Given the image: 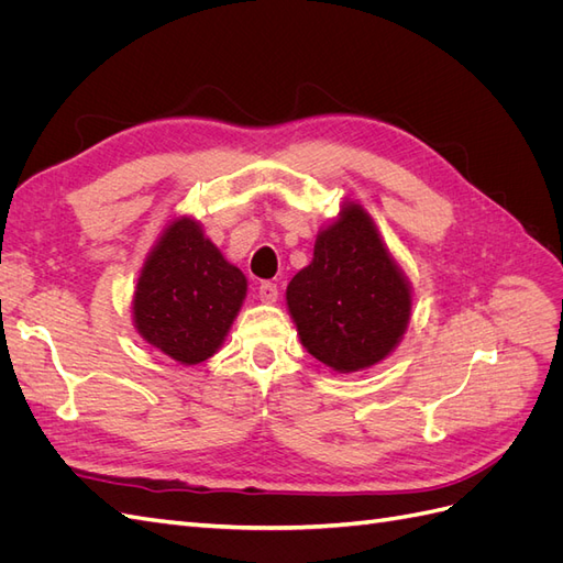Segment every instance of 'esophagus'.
<instances>
[{
	"label": "esophagus",
	"instance_id": "34e87169",
	"mask_svg": "<svg viewBox=\"0 0 563 563\" xmlns=\"http://www.w3.org/2000/svg\"><path fill=\"white\" fill-rule=\"evenodd\" d=\"M258 298H261L263 302H267V305L277 302V298H279V288H277V284L263 282V284L258 286Z\"/></svg>",
	"mask_w": 563,
	"mask_h": 563
}]
</instances>
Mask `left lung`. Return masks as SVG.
<instances>
[{
	"instance_id": "1",
	"label": "left lung",
	"mask_w": 563,
	"mask_h": 563,
	"mask_svg": "<svg viewBox=\"0 0 563 563\" xmlns=\"http://www.w3.org/2000/svg\"><path fill=\"white\" fill-rule=\"evenodd\" d=\"M411 282L362 203L345 201L321 228L308 267L286 286L300 343L338 373L376 366L411 321Z\"/></svg>"
}]
</instances>
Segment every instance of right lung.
<instances>
[{"label":"right lung","instance_id":"1","mask_svg":"<svg viewBox=\"0 0 563 563\" xmlns=\"http://www.w3.org/2000/svg\"><path fill=\"white\" fill-rule=\"evenodd\" d=\"M246 286L244 272L225 261L199 220L178 216L147 253L131 300L133 327L174 362L201 364L223 345Z\"/></svg>","mask_w":563,"mask_h":563}]
</instances>
